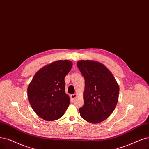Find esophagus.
I'll use <instances>...</instances> for the list:
<instances>
[{"label":"esophagus","mask_w":149,"mask_h":149,"mask_svg":"<svg viewBox=\"0 0 149 149\" xmlns=\"http://www.w3.org/2000/svg\"><path fill=\"white\" fill-rule=\"evenodd\" d=\"M77 94H73V95H70V97L72 100H74L77 97Z\"/></svg>","instance_id":"34e87169"}]
</instances>
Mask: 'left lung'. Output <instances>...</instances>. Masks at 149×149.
<instances>
[{"label":"left lung","mask_w":149,"mask_h":149,"mask_svg":"<svg viewBox=\"0 0 149 149\" xmlns=\"http://www.w3.org/2000/svg\"><path fill=\"white\" fill-rule=\"evenodd\" d=\"M77 65L85 81L84 104L79 109L88 122L98 123L107 119L117 106L119 86L113 75L102 64L80 60Z\"/></svg>","instance_id":"obj_1"}]
</instances>
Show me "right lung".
I'll return each instance as SVG.
<instances>
[{"label": "right lung", "mask_w": 149, "mask_h": 149, "mask_svg": "<svg viewBox=\"0 0 149 149\" xmlns=\"http://www.w3.org/2000/svg\"><path fill=\"white\" fill-rule=\"evenodd\" d=\"M69 60H59L42 68L27 88L32 108L42 119L53 121L63 116L70 98L65 94L64 77L72 68Z\"/></svg>", "instance_id": "add662e5"}]
</instances>
